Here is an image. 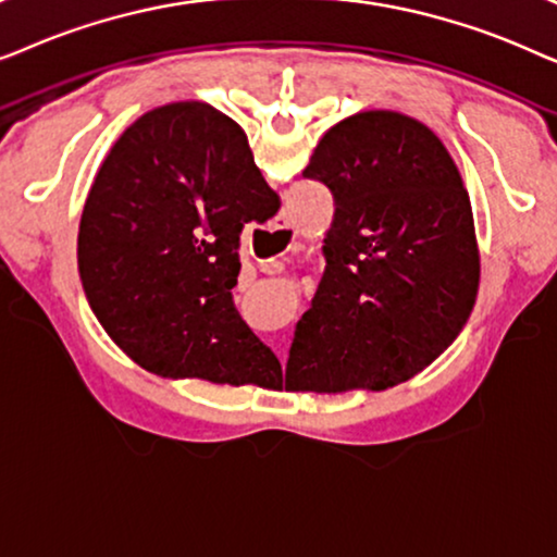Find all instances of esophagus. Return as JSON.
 I'll return each mask as SVG.
<instances>
[{"label": "esophagus", "instance_id": "esophagus-1", "mask_svg": "<svg viewBox=\"0 0 557 557\" xmlns=\"http://www.w3.org/2000/svg\"><path fill=\"white\" fill-rule=\"evenodd\" d=\"M273 233H276L278 240H286V250L296 246V233H294V227L286 218H278V223H276V227H273ZM273 265H278V263H273ZM281 357H286V352H281Z\"/></svg>", "mask_w": 557, "mask_h": 557}]
</instances>
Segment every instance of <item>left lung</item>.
<instances>
[{"mask_svg": "<svg viewBox=\"0 0 557 557\" xmlns=\"http://www.w3.org/2000/svg\"><path fill=\"white\" fill-rule=\"evenodd\" d=\"M304 177L334 197L326 269L294 332L286 391H385L436 360L479 292L469 193L429 126L355 113L317 144Z\"/></svg>", "mask_w": 557, "mask_h": 557, "instance_id": "8db88e82", "label": "left lung"}]
</instances>
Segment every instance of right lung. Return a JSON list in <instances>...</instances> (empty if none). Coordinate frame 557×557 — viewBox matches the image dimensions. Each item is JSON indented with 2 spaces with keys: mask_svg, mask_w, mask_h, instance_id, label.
Segmentation results:
<instances>
[{
  "mask_svg": "<svg viewBox=\"0 0 557 557\" xmlns=\"http://www.w3.org/2000/svg\"><path fill=\"white\" fill-rule=\"evenodd\" d=\"M278 195L248 136L200 101L151 109L98 170L78 231L86 299L109 337L162 377L263 385L281 362L233 304L240 233ZM281 208V200H278Z\"/></svg>",
  "mask_w": 557,
  "mask_h": 557,
  "instance_id": "1",
  "label": "right lung"
}]
</instances>
